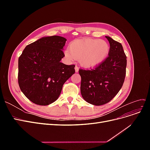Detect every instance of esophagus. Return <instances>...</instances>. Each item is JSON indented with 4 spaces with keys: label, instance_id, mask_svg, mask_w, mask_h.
Here are the masks:
<instances>
[{
    "label": "esophagus",
    "instance_id": "obj_1",
    "mask_svg": "<svg viewBox=\"0 0 150 150\" xmlns=\"http://www.w3.org/2000/svg\"><path fill=\"white\" fill-rule=\"evenodd\" d=\"M75 71H76V72H78L79 71V67L77 66H76V67H75Z\"/></svg>",
    "mask_w": 150,
    "mask_h": 150
}]
</instances>
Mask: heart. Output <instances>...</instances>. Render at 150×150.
Segmentation results:
<instances>
[{
    "label": "heart",
    "instance_id": "b5f03b06",
    "mask_svg": "<svg viewBox=\"0 0 150 150\" xmlns=\"http://www.w3.org/2000/svg\"><path fill=\"white\" fill-rule=\"evenodd\" d=\"M109 52L110 45L106 40L88 39L72 41L64 54L68 60L79 59L83 67L93 68L105 60Z\"/></svg>",
    "mask_w": 150,
    "mask_h": 150
}]
</instances>
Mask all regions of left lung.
Returning <instances> with one entry per match:
<instances>
[{"label": "left lung", "instance_id": "obj_1", "mask_svg": "<svg viewBox=\"0 0 150 150\" xmlns=\"http://www.w3.org/2000/svg\"><path fill=\"white\" fill-rule=\"evenodd\" d=\"M106 38L110 44L108 57L94 69L79 70L81 95L96 106L108 103L118 93L126 76V56L121 44Z\"/></svg>", "mask_w": 150, "mask_h": 150}]
</instances>
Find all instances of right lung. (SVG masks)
<instances>
[{"mask_svg":"<svg viewBox=\"0 0 150 150\" xmlns=\"http://www.w3.org/2000/svg\"><path fill=\"white\" fill-rule=\"evenodd\" d=\"M67 40L58 35L44 37L28 45L18 61V83L30 101L46 106L56 101L63 84L75 73L74 65L61 62Z\"/></svg>","mask_w":150,"mask_h":150,"instance_id":"add662e5","label":"right lung"}]
</instances>
